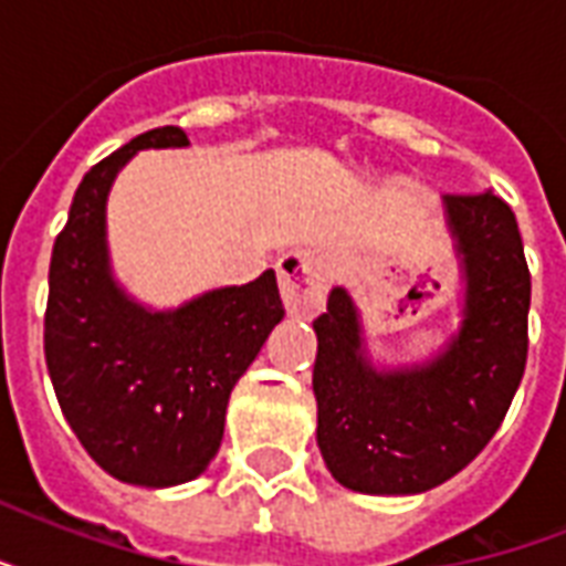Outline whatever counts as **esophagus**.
I'll return each instance as SVG.
<instances>
[{
  "instance_id": "1",
  "label": "esophagus",
  "mask_w": 566,
  "mask_h": 566,
  "mask_svg": "<svg viewBox=\"0 0 566 566\" xmlns=\"http://www.w3.org/2000/svg\"><path fill=\"white\" fill-rule=\"evenodd\" d=\"M279 287L291 314L319 311L328 291V261L314 247H296L279 258Z\"/></svg>"
}]
</instances>
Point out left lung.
<instances>
[{
    "label": "left lung",
    "instance_id": "1",
    "mask_svg": "<svg viewBox=\"0 0 566 566\" xmlns=\"http://www.w3.org/2000/svg\"><path fill=\"white\" fill-rule=\"evenodd\" d=\"M464 261V323L426 367L376 373L344 287L314 319L317 443L337 482L405 496L438 488L482 452L505 420L528 355V275L511 205L491 190L447 193Z\"/></svg>",
    "mask_w": 566,
    "mask_h": 566
}]
</instances>
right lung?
I'll use <instances>...</instances> for the list:
<instances>
[{"instance_id": "obj_1", "label": "right lung", "mask_w": 566, "mask_h": 566, "mask_svg": "<svg viewBox=\"0 0 566 566\" xmlns=\"http://www.w3.org/2000/svg\"><path fill=\"white\" fill-rule=\"evenodd\" d=\"M188 146L153 128L84 172L52 247L43 353L57 405L87 455L119 482L170 488L211 464L231 387L284 317L275 273L153 314L111 279L105 199L137 149Z\"/></svg>"}]
</instances>
